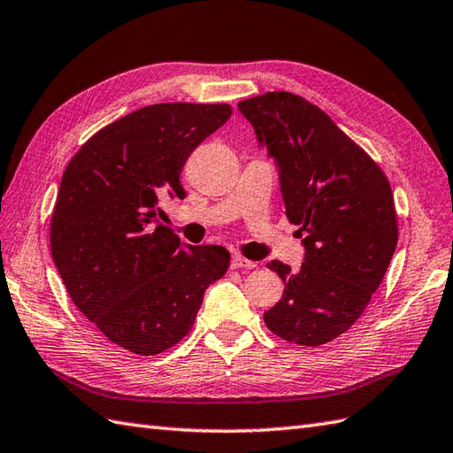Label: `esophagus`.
Segmentation results:
<instances>
[{
    "label": "esophagus",
    "mask_w": 453,
    "mask_h": 453,
    "mask_svg": "<svg viewBox=\"0 0 453 453\" xmlns=\"http://www.w3.org/2000/svg\"><path fill=\"white\" fill-rule=\"evenodd\" d=\"M257 264L252 259H246L244 256L234 254L233 259H230V269H254Z\"/></svg>",
    "instance_id": "obj_1"
}]
</instances>
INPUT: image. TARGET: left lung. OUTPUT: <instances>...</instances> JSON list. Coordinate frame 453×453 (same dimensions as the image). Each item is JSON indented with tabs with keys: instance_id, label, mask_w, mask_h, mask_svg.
<instances>
[{
	"instance_id": "1",
	"label": "left lung",
	"mask_w": 453,
	"mask_h": 453,
	"mask_svg": "<svg viewBox=\"0 0 453 453\" xmlns=\"http://www.w3.org/2000/svg\"><path fill=\"white\" fill-rule=\"evenodd\" d=\"M279 168L287 217L306 248L293 271L267 267L285 293L264 314L288 343L319 347L363 316L397 246L394 194L381 168L324 110L285 90L238 103Z\"/></svg>"
}]
</instances>
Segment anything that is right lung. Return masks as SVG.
Here are the masks:
<instances>
[{"label":"right lung","mask_w":453,"mask_h":453,"mask_svg":"<svg viewBox=\"0 0 453 453\" xmlns=\"http://www.w3.org/2000/svg\"><path fill=\"white\" fill-rule=\"evenodd\" d=\"M233 114L228 104L163 103L96 132L69 160L50 226L73 304L112 343L153 357L192 329L205 288L230 264L223 246H188L158 220L186 196L192 150Z\"/></svg>","instance_id":"obj_1"}]
</instances>
